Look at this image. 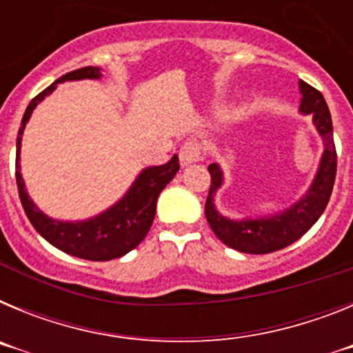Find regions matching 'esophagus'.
<instances>
[{"label":"esophagus","mask_w":353,"mask_h":353,"mask_svg":"<svg viewBox=\"0 0 353 353\" xmlns=\"http://www.w3.org/2000/svg\"><path fill=\"white\" fill-rule=\"evenodd\" d=\"M179 157L180 164H182L183 168L198 162L199 159H201V143H199L198 139H187L182 145V148H180Z\"/></svg>","instance_id":"34e87169"}]
</instances>
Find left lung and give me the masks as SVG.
<instances>
[{
	"label": "left lung",
	"mask_w": 353,
	"mask_h": 353,
	"mask_svg": "<svg viewBox=\"0 0 353 353\" xmlns=\"http://www.w3.org/2000/svg\"><path fill=\"white\" fill-rule=\"evenodd\" d=\"M301 105L299 113L311 114L316 132L323 139V154L318 162L316 173L307 191L293 205L281 212L260 217L232 219L215 207V194L224 183V173L217 162L208 166L212 183L208 191L205 215L215 236L228 248L248 254H267L279 251L301 239L325 210L336 179V146L332 138V120L323 95L304 81H299Z\"/></svg>",
	"instance_id": "left-lung-1"
}]
</instances>
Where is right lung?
Masks as SVG:
<instances>
[{
  "instance_id": "right-lung-1",
  "label": "right lung",
  "mask_w": 353,
  "mask_h": 353,
  "mask_svg": "<svg viewBox=\"0 0 353 353\" xmlns=\"http://www.w3.org/2000/svg\"><path fill=\"white\" fill-rule=\"evenodd\" d=\"M101 77L102 70L99 67H84L79 70L68 72L60 79H56L42 93H39L24 111L23 121L19 127L17 154H15V180H17L19 198H21V203H23L30 223L56 249L67 252L70 256L92 261L114 260L141 244V240L145 239L146 233L150 232V226L154 223L159 194L180 170L179 155H173L162 166L145 168L139 171L132 185L129 187V191L121 196L117 203L105 208L101 214L93 215L90 219H52L37 207L35 201L28 194L23 174H21V145H23V134L31 113L46 97L54 92L60 83L101 79Z\"/></svg>"
}]
</instances>
